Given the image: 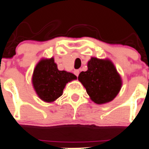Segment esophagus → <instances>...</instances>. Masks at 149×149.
<instances>
[{
    "mask_svg": "<svg viewBox=\"0 0 149 149\" xmlns=\"http://www.w3.org/2000/svg\"><path fill=\"white\" fill-rule=\"evenodd\" d=\"M74 74L76 75V76H79V70H74Z\"/></svg>",
    "mask_w": 149,
    "mask_h": 149,
    "instance_id": "1",
    "label": "esophagus"
}]
</instances>
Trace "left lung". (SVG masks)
<instances>
[{
	"mask_svg": "<svg viewBox=\"0 0 149 149\" xmlns=\"http://www.w3.org/2000/svg\"><path fill=\"white\" fill-rule=\"evenodd\" d=\"M88 70L81 72L79 81L83 84L90 99L97 104L113 100L122 85L120 75L110 60L92 57L87 63Z\"/></svg>",
	"mask_w": 149,
	"mask_h": 149,
	"instance_id": "8db88e82",
	"label": "left lung"
}]
</instances>
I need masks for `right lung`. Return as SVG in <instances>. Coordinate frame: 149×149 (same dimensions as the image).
<instances>
[{
    "label": "right lung",
    "instance_id": "right-lung-1",
    "mask_svg": "<svg viewBox=\"0 0 149 149\" xmlns=\"http://www.w3.org/2000/svg\"><path fill=\"white\" fill-rule=\"evenodd\" d=\"M77 79L74 74L59 70L53 57L42 59L33 70L32 82L39 98L52 102L63 95L66 84Z\"/></svg>",
    "mask_w": 149,
    "mask_h": 149
}]
</instances>
